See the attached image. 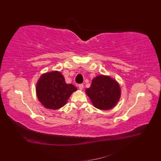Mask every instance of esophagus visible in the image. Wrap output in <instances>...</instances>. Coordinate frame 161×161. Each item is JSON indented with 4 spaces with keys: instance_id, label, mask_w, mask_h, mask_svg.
Here are the masks:
<instances>
[{
    "instance_id": "34e87169",
    "label": "esophagus",
    "mask_w": 161,
    "mask_h": 161,
    "mask_svg": "<svg viewBox=\"0 0 161 161\" xmlns=\"http://www.w3.org/2000/svg\"><path fill=\"white\" fill-rule=\"evenodd\" d=\"M79 89L80 90H82V89H83V88H84V85H83V84H79Z\"/></svg>"
}]
</instances>
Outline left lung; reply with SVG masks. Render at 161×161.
Instances as JSON below:
<instances>
[{
  "label": "left lung",
  "instance_id": "8db88e82",
  "mask_svg": "<svg viewBox=\"0 0 161 161\" xmlns=\"http://www.w3.org/2000/svg\"><path fill=\"white\" fill-rule=\"evenodd\" d=\"M86 93L95 108L108 110L114 108L118 102L120 88L118 82L111 78L101 75L92 79Z\"/></svg>",
  "mask_w": 161,
  "mask_h": 161
}]
</instances>
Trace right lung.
<instances>
[{"mask_svg":"<svg viewBox=\"0 0 161 161\" xmlns=\"http://www.w3.org/2000/svg\"><path fill=\"white\" fill-rule=\"evenodd\" d=\"M76 87L66 84L64 78L58 71L46 73L40 78L36 86L37 98L47 109H57L64 106Z\"/></svg>","mask_w":161,"mask_h":161,"instance_id":"right-lung-1","label":"right lung"}]
</instances>
